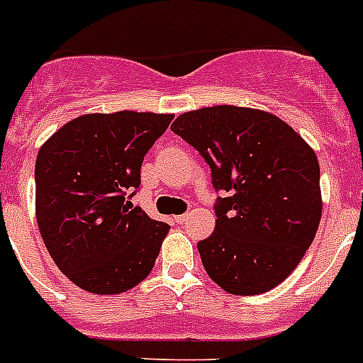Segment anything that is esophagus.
<instances>
[{
	"mask_svg": "<svg viewBox=\"0 0 363 363\" xmlns=\"http://www.w3.org/2000/svg\"><path fill=\"white\" fill-rule=\"evenodd\" d=\"M188 217H190V213H182V216H177L175 217V223H177V225H182V223H184Z\"/></svg>",
	"mask_w": 363,
	"mask_h": 363,
	"instance_id": "1",
	"label": "esophagus"
}]
</instances>
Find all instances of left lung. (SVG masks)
I'll return each instance as SVG.
<instances>
[{
	"label": "left lung",
	"instance_id": "left-lung-1",
	"mask_svg": "<svg viewBox=\"0 0 363 363\" xmlns=\"http://www.w3.org/2000/svg\"><path fill=\"white\" fill-rule=\"evenodd\" d=\"M172 131L212 169L216 230L197 242L208 276L226 292L263 294L298 267L321 219L313 147L276 115L235 106L182 113Z\"/></svg>",
	"mask_w": 363,
	"mask_h": 363
}]
</instances>
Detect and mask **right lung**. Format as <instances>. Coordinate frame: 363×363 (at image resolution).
<instances>
[{"instance_id": "right-lung-1", "label": "right lung", "mask_w": 363, "mask_h": 363, "mask_svg": "<svg viewBox=\"0 0 363 363\" xmlns=\"http://www.w3.org/2000/svg\"><path fill=\"white\" fill-rule=\"evenodd\" d=\"M173 115L91 113L60 128L36 159V219L74 285L121 294L151 272L169 226L129 203L143 160Z\"/></svg>"}]
</instances>
